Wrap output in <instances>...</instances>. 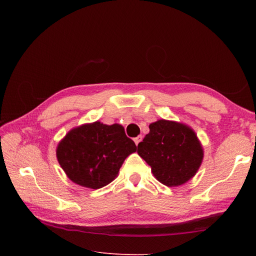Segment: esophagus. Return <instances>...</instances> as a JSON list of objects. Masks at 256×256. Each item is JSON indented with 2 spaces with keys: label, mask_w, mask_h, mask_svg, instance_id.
<instances>
[{
  "label": "esophagus",
  "mask_w": 256,
  "mask_h": 256,
  "mask_svg": "<svg viewBox=\"0 0 256 256\" xmlns=\"http://www.w3.org/2000/svg\"><path fill=\"white\" fill-rule=\"evenodd\" d=\"M142 141V136H138L136 138H134V143L138 145V143H140Z\"/></svg>",
  "instance_id": "34e87169"
}]
</instances>
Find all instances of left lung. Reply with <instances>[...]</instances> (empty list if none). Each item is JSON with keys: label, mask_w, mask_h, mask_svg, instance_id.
Here are the masks:
<instances>
[{"label": "left lung", "mask_w": 256, "mask_h": 256, "mask_svg": "<svg viewBox=\"0 0 256 256\" xmlns=\"http://www.w3.org/2000/svg\"><path fill=\"white\" fill-rule=\"evenodd\" d=\"M138 156L152 168L154 176L168 187H177L194 176L204 152L193 129L182 122L159 120L138 145Z\"/></svg>", "instance_id": "obj_1"}]
</instances>
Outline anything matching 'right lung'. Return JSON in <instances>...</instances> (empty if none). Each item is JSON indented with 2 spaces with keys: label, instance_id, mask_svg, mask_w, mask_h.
Segmentation results:
<instances>
[{
  "label": "right lung",
  "instance_id": "add662e5",
  "mask_svg": "<svg viewBox=\"0 0 256 256\" xmlns=\"http://www.w3.org/2000/svg\"><path fill=\"white\" fill-rule=\"evenodd\" d=\"M136 152L122 125L95 122L69 131L58 145L56 157L72 182L99 189L115 180L124 161Z\"/></svg>",
  "mask_w": 256,
  "mask_h": 256
}]
</instances>
